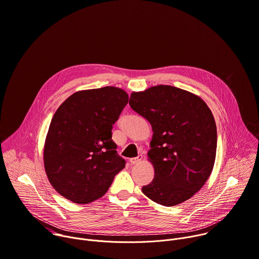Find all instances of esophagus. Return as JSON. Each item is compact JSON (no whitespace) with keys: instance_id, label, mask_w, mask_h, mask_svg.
I'll return each instance as SVG.
<instances>
[{"instance_id":"esophagus-1","label":"esophagus","mask_w":259,"mask_h":259,"mask_svg":"<svg viewBox=\"0 0 259 259\" xmlns=\"http://www.w3.org/2000/svg\"><path fill=\"white\" fill-rule=\"evenodd\" d=\"M141 160H142V155H141V154H139L137 157H132V158H130V162H131L132 164H137V163H139Z\"/></svg>"}]
</instances>
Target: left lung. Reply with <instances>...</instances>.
Segmentation results:
<instances>
[{
  "mask_svg": "<svg viewBox=\"0 0 259 259\" xmlns=\"http://www.w3.org/2000/svg\"><path fill=\"white\" fill-rule=\"evenodd\" d=\"M129 105L151 125L147 152L154 178L142 193L163 206L191 198L209 178L217 153V126L198 96L170 85L133 92Z\"/></svg>",
  "mask_w": 259,
  "mask_h": 259,
  "instance_id": "8db88e82",
  "label": "left lung"
}]
</instances>
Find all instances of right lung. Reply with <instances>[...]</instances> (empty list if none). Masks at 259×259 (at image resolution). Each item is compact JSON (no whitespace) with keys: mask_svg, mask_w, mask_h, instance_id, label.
<instances>
[{"mask_svg":"<svg viewBox=\"0 0 259 259\" xmlns=\"http://www.w3.org/2000/svg\"><path fill=\"white\" fill-rule=\"evenodd\" d=\"M128 99L125 91L106 86L77 92L56 111L44 164L50 183L66 199L78 204L99 199L125 167L112 129Z\"/></svg>","mask_w":259,"mask_h":259,"instance_id":"add662e5","label":"right lung"}]
</instances>
